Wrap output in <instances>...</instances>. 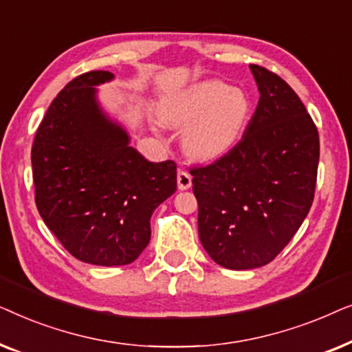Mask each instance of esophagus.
I'll return each mask as SVG.
<instances>
[{"label":"esophagus","mask_w":352,"mask_h":352,"mask_svg":"<svg viewBox=\"0 0 352 352\" xmlns=\"http://www.w3.org/2000/svg\"><path fill=\"white\" fill-rule=\"evenodd\" d=\"M190 186H192L190 173H187L184 170H177V189L187 190L190 189Z\"/></svg>","instance_id":"obj_1"}]
</instances>
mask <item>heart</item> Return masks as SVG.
Instances as JSON below:
<instances>
[{
	"instance_id": "b5f03b06",
	"label": "heart",
	"mask_w": 352,
	"mask_h": 352,
	"mask_svg": "<svg viewBox=\"0 0 352 352\" xmlns=\"http://www.w3.org/2000/svg\"><path fill=\"white\" fill-rule=\"evenodd\" d=\"M250 112L252 102L243 89L205 80L168 96L160 118L166 126L186 128L182 146L192 158L211 162L237 146Z\"/></svg>"
}]
</instances>
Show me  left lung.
Masks as SVG:
<instances>
[{"label":"left lung","instance_id":"obj_1","mask_svg":"<svg viewBox=\"0 0 352 352\" xmlns=\"http://www.w3.org/2000/svg\"><path fill=\"white\" fill-rule=\"evenodd\" d=\"M259 100L242 141L194 168L199 237L219 266L245 271L271 263L309 213L319 133L298 94L272 72L250 65Z\"/></svg>","mask_w":352,"mask_h":352}]
</instances>
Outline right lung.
<instances>
[{"instance_id":"right-lung-1","label":"right lung","mask_w":352,"mask_h":352,"mask_svg":"<svg viewBox=\"0 0 352 352\" xmlns=\"http://www.w3.org/2000/svg\"><path fill=\"white\" fill-rule=\"evenodd\" d=\"M113 74L88 72L57 94L32 147L35 201L72 256L124 266L151 240L153 210L176 192V163H152L104 112L96 86Z\"/></svg>"}]
</instances>
